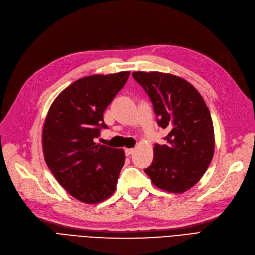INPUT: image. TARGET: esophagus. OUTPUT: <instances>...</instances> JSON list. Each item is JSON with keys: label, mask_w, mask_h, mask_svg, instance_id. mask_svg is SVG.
<instances>
[{"label": "esophagus", "mask_w": 255, "mask_h": 255, "mask_svg": "<svg viewBox=\"0 0 255 255\" xmlns=\"http://www.w3.org/2000/svg\"><path fill=\"white\" fill-rule=\"evenodd\" d=\"M133 152H134V149H133V148H126V149H125L126 155H130V154H132Z\"/></svg>", "instance_id": "esophagus-1"}]
</instances>
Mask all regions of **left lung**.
Returning a JSON list of instances; mask_svg holds the SVG:
<instances>
[{
    "label": "left lung",
    "instance_id": "1",
    "mask_svg": "<svg viewBox=\"0 0 255 255\" xmlns=\"http://www.w3.org/2000/svg\"><path fill=\"white\" fill-rule=\"evenodd\" d=\"M132 75L151 100L158 126L169 130L166 144L154 146L153 162L145 172L159 189L183 193L201 180L213 157L210 111L200 92L177 75L157 71Z\"/></svg>",
    "mask_w": 255,
    "mask_h": 255
}]
</instances>
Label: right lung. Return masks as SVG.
Instances as JSON below:
<instances>
[{"label":"right lung","instance_id":"1","mask_svg":"<svg viewBox=\"0 0 255 255\" xmlns=\"http://www.w3.org/2000/svg\"><path fill=\"white\" fill-rule=\"evenodd\" d=\"M130 71L79 79L55 98L42 131L45 162L55 180L74 199L98 204L117 189L125 163L123 149L94 142L104 111L124 87Z\"/></svg>","mask_w":255,"mask_h":255}]
</instances>
